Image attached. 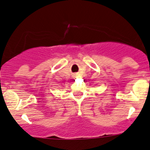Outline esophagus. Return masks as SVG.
<instances>
[{
	"instance_id": "1",
	"label": "esophagus",
	"mask_w": 150,
	"mask_h": 150,
	"mask_svg": "<svg viewBox=\"0 0 150 150\" xmlns=\"http://www.w3.org/2000/svg\"><path fill=\"white\" fill-rule=\"evenodd\" d=\"M75 76H76V75H75Z\"/></svg>"
}]
</instances>
